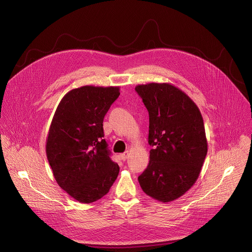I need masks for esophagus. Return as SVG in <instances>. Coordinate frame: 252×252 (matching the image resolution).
Here are the masks:
<instances>
[{
	"label": "esophagus",
	"instance_id": "1",
	"mask_svg": "<svg viewBox=\"0 0 252 252\" xmlns=\"http://www.w3.org/2000/svg\"><path fill=\"white\" fill-rule=\"evenodd\" d=\"M128 156H129V152H125L124 154L121 155V158L123 160H126L128 158Z\"/></svg>",
	"mask_w": 252,
	"mask_h": 252
}]
</instances>
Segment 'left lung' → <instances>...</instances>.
I'll use <instances>...</instances> for the list:
<instances>
[{
    "label": "left lung",
    "instance_id": "left-lung-1",
    "mask_svg": "<svg viewBox=\"0 0 252 252\" xmlns=\"http://www.w3.org/2000/svg\"><path fill=\"white\" fill-rule=\"evenodd\" d=\"M150 116V162L138 176L143 192L161 202L183 196L195 184L207 154L202 116L195 102L168 83L137 85Z\"/></svg>",
    "mask_w": 252,
    "mask_h": 252
}]
</instances>
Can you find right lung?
<instances>
[{"instance_id":"right-lung-1","label":"right lung","mask_w":252,"mask_h":252,"mask_svg":"<svg viewBox=\"0 0 252 252\" xmlns=\"http://www.w3.org/2000/svg\"><path fill=\"white\" fill-rule=\"evenodd\" d=\"M120 87L84 86L66 93L52 120L46 154L58 185L82 203L109 192L120 166L110 158L102 122Z\"/></svg>"}]
</instances>
